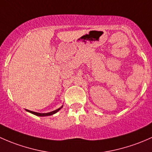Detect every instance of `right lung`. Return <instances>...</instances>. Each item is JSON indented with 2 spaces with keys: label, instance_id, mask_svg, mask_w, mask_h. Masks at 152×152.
Here are the masks:
<instances>
[{
  "label": "right lung",
  "instance_id": "1",
  "mask_svg": "<svg viewBox=\"0 0 152 152\" xmlns=\"http://www.w3.org/2000/svg\"><path fill=\"white\" fill-rule=\"evenodd\" d=\"M62 107H63V105H62L61 107H59V108H58L57 110H55L51 111V112H49V113H40L34 112V111H31V110H27V111H28V112L34 114V115H37V116H48V115H53V114L56 113H57L58 110H60L62 108Z\"/></svg>",
  "mask_w": 152,
  "mask_h": 152
}]
</instances>
